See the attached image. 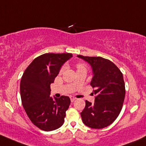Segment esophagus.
Returning <instances> with one entry per match:
<instances>
[{"label": "esophagus", "mask_w": 146, "mask_h": 146, "mask_svg": "<svg viewBox=\"0 0 146 146\" xmlns=\"http://www.w3.org/2000/svg\"><path fill=\"white\" fill-rule=\"evenodd\" d=\"M70 101H71V102H73V101L76 100V98H75L74 96H70Z\"/></svg>", "instance_id": "1"}]
</instances>
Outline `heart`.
Wrapping results in <instances>:
<instances>
[{"label": "heart", "mask_w": 146, "mask_h": 146, "mask_svg": "<svg viewBox=\"0 0 146 146\" xmlns=\"http://www.w3.org/2000/svg\"><path fill=\"white\" fill-rule=\"evenodd\" d=\"M83 67H85V65H84V64H78V65H77L78 69H80V68H83ZM64 69H65V67L63 66L62 68L60 69V73H62V72L64 70Z\"/></svg>", "instance_id": "b5f03b06"}]
</instances>
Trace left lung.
Returning <instances> with one entry per match:
<instances>
[{
	"mask_svg": "<svg viewBox=\"0 0 146 146\" xmlns=\"http://www.w3.org/2000/svg\"><path fill=\"white\" fill-rule=\"evenodd\" d=\"M78 56L92 68L94 76L90 85L96 94L94 104L85 101V107L80 113L82 122L93 129L108 127L118 117L125 100L122 72L114 63L101 56Z\"/></svg>",
	"mask_w": 146,
	"mask_h": 146,
	"instance_id": "obj_1",
	"label": "left lung"
}]
</instances>
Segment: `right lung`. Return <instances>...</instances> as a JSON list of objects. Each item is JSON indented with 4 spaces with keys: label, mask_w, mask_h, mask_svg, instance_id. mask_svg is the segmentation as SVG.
I'll use <instances>...</instances> for the list:
<instances>
[{
    "label": "right lung",
    "mask_w": 146,
    "mask_h": 146,
    "mask_svg": "<svg viewBox=\"0 0 146 146\" xmlns=\"http://www.w3.org/2000/svg\"><path fill=\"white\" fill-rule=\"evenodd\" d=\"M73 54L46 53L38 56L21 77L20 94L22 106L32 123L45 131L62 126L70 98L50 97V84L59 74L61 66Z\"/></svg>",
    "instance_id": "add662e5"
}]
</instances>
